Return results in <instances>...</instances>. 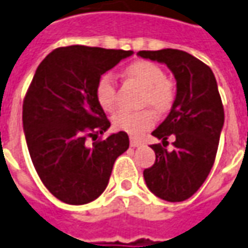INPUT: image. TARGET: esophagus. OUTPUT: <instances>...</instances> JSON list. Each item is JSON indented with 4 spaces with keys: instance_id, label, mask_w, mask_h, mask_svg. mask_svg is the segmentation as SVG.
<instances>
[{
    "instance_id": "1",
    "label": "esophagus",
    "mask_w": 248,
    "mask_h": 248,
    "mask_svg": "<svg viewBox=\"0 0 248 248\" xmlns=\"http://www.w3.org/2000/svg\"><path fill=\"white\" fill-rule=\"evenodd\" d=\"M130 145L133 146V148H136V146L142 145V142H141L140 140H137V138H130Z\"/></svg>"
}]
</instances>
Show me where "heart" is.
<instances>
[{
	"label": "heart",
	"mask_w": 248,
	"mask_h": 248,
	"mask_svg": "<svg viewBox=\"0 0 248 248\" xmlns=\"http://www.w3.org/2000/svg\"><path fill=\"white\" fill-rule=\"evenodd\" d=\"M126 78L134 81L144 89L142 104L149 106L156 112H166L171 108L175 99L172 81L166 78L163 69L149 61H136L124 69ZM96 100L106 112L117 108V85L111 75H103L96 82ZM112 124L118 130L130 136H140L155 124L152 111H121L112 118Z\"/></svg>",
	"instance_id": "heart-1"
}]
</instances>
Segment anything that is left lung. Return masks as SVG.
<instances>
[{
	"instance_id": "8db88e82",
	"label": "left lung",
	"mask_w": 248,
	"mask_h": 248,
	"mask_svg": "<svg viewBox=\"0 0 248 248\" xmlns=\"http://www.w3.org/2000/svg\"><path fill=\"white\" fill-rule=\"evenodd\" d=\"M138 57L164 63L176 80V96L167 118L152 134L167 144L172 134L173 151L151 145L156 161L144 171L148 188L168 202L190 198L208 178L216 159L224 126V108L212 69L191 54L164 48L138 51Z\"/></svg>"
}]
</instances>
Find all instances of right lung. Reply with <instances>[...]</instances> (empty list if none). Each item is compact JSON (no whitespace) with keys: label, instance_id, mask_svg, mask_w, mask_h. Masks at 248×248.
<instances>
[{"label":"right lung","instance_id":"add662e5","mask_svg":"<svg viewBox=\"0 0 248 248\" xmlns=\"http://www.w3.org/2000/svg\"><path fill=\"white\" fill-rule=\"evenodd\" d=\"M133 51L100 47L55 48L35 72L23 104V129L33 167L60 201L84 205L106 190L129 136L112 133L87 146V137L108 130L96 100V82Z\"/></svg>","mask_w":248,"mask_h":248}]
</instances>
